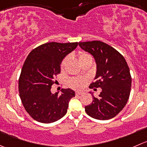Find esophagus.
<instances>
[{
    "instance_id": "1",
    "label": "esophagus",
    "mask_w": 147,
    "mask_h": 147,
    "mask_svg": "<svg viewBox=\"0 0 147 147\" xmlns=\"http://www.w3.org/2000/svg\"><path fill=\"white\" fill-rule=\"evenodd\" d=\"M82 94V92H80V91H77L76 92H75V95H80Z\"/></svg>"
}]
</instances>
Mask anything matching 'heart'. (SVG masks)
Listing matches in <instances>:
<instances>
[{
	"instance_id": "1",
	"label": "heart",
	"mask_w": 147,
	"mask_h": 147,
	"mask_svg": "<svg viewBox=\"0 0 147 147\" xmlns=\"http://www.w3.org/2000/svg\"><path fill=\"white\" fill-rule=\"evenodd\" d=\"M69 57H66L64 58L62 60V63H61V67H63L65 65L66 62H67ZM78 59L80 63H82L84 61L87 60V59H92V57L90 54L87 53L85 52H80L78 53ZM87 82V80L85 78H72L69 80V85L73 89H82L84 88Z\"/></svg>"
}]
</instances>
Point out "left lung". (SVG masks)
I'll use <instances>...</instances> for the list:
<instances>
[{
    "mask_svg": "<svg viewBox=\"0 0 147 147\" xmlns=\"http://www.w3.org/2000/svg\"><path fill=\"white\" fill-rule=\"evenodd\" d=\"M79 46L94 57L97 64L95 79L89 88H100L99 97L85 107L88 116L98 120L115 117L126 105L131 92V76L123 55L111 46L100 42H79Z\"/></svg>",
    "mask_w": 147,
    "mask_h": 147,
    "instance_id": "1",
    "label": "left lung"
}]
</instances>
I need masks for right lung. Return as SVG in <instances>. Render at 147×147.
<instances>
[{
    "mask_svg": "<svg viewBox=\"0 0 147 147\" xmlns=\"http://www.w3.org/2000/svg\"><path fill=\"white\" fill-rule=\"evenodd\" d=\"M78 42H49L33 49L26 59L18 80V92L23 105L32 119L44 123H53L67 111L69 100L75 97L72 90L62 89L52 94L51 88L60 65Z\"/></svg>",
    "mask_w": 147,
    "mask_h": 147,
    "instance_id": "right-lung-1",
    "label": "right lung"
}]
</instances>
